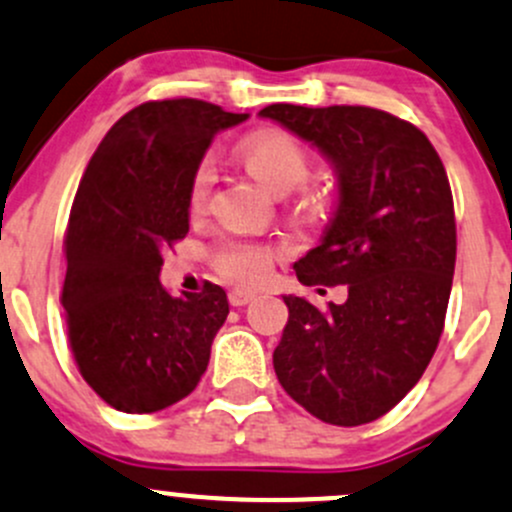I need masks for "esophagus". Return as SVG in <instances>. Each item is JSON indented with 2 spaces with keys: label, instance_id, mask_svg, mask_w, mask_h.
<instances>
[{
  "label": "esophagus",
  "instance_id": "obj_1",
  "mask_svg": "<svg viewBox=\"0 0 512 512\" xmlns=\"http://www.w3.org/2000/svg\"><path fill=\"white\" fill-rule=\"evenodd\" d=\"M251 300H254V293H249V291H231L229 293V303L234 305V308H244V305H249Z\"/></svg>",
  "mask_w": 512,
  "mask_h": 512
}]
</instances>
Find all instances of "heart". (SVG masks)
<instances>
[{
	"label": "heart",
	"instance_id": "1",
	"mask_svg": "<svg viewBox=\"0 0 512 512\" xmlns=\"http://www.w3.org/2000/svg\"><path fill=\"white\" fill-rule=\"evenodd\" d=\"M239 157L246 170L273 194H288L305 182L310 175L308 145L283 130H266V133L249 135L239 145ZM209 187H212V170L209 165H199L189 182L187 207L189 214H202L207 207ZM281 256V249L263 241L244 239H219L212 246V266L224 281L239 286H256L271 271L273 261Z\"/></svg>",
	"mask_w": 512,
	"mask_h": 512
}]
</instances>
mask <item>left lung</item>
I'll return each instance as SVG.
<instances>
[{
    "instance_id": "8db88e82",
    "label": "left lung",
    "mask_w": 512,
    "mask_h": 512,
    "mask_svg": "<svg viewBox=\"0 0 512 512\" xmlns=\"http://www.w3.org/2000/svg\"><path fill=\"white\" fill-rule=\"evenodd\" d=\"M261 115L337 167L335 217L293 268L303 286H347L345 303L325 310L283 298L276 377L325 424H370L407 397L444 333L456 266L444 162L416 125L370 105L273 103Z\"/></svg>"
}]
</instances>
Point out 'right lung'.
Masks as SVG:
<instances>
[{
	"label": "right lung",
	"instance_id": "right-lung-1",
	"mask_svg": "<svg viewBox=\"0 0 512 512\" xmlns=\"http://www.w3.org/2000/svg\"><path fill=\"white\" fill-rule=\"evenodd\" d=\"M246 118L197 98L147 100L105 133L83 172L61 303L78 372L118 412L172 407L207 372L229 300L214 283L167 293L162 254L187 236L189 182L214 135Z\"/></svg>",
	"mask_w": 512,
	"mask_h": 512
}]
</instances>
